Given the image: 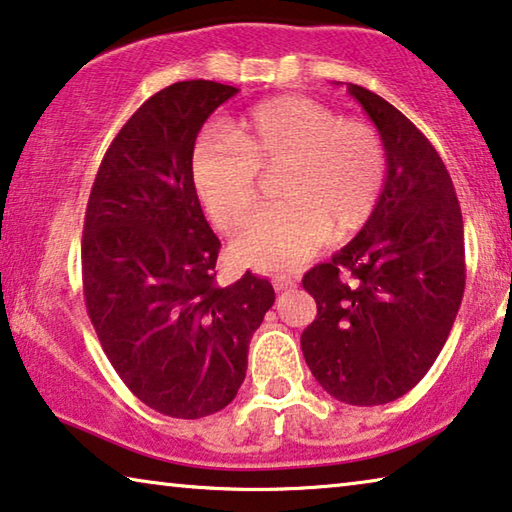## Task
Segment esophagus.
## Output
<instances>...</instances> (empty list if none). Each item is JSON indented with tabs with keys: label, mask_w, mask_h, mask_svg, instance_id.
Instances as JSON below:
<instances>
[{
	"label": "esophagus",
	"mask_w": 512,
	"mask_h": 512,
	"mask_svg": "<svg viewBox=\"0 0 512 512\" xmlns=\"http://www.w3.org/2000/svg\"><path fill=\"white\" fill-rule=\"evenodd\" d=\"M273 287H275V291H287L291 287H296V280L291 278V275L278 273V275H273Z\"/></svg>",
	"instance_id": "34e87169"
}]
</instances>
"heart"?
<instances>
[{
	"label": "heart",
	"instance_id": "b5f03b06",
	"mask_svg": "<svg viewBox=\"0 0 512 512\" xmlns=\"http://www.w3.org/2000/svg\"><path fill=\"white\" fill-rule=\"evenodd\" d=\"M282 170V202L259 212L234 239L239 262L291 271L332 234H358L383 198L387 157L378 129L303 95L266 100L232 134L209 132L193 154V182L212 221L237 230L253 212L262 175Z\"/></svg>",
	"mask_w": 512,
	"mask_h": 512
}]
</instances>
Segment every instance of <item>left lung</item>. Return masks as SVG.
Here are the masks:
<instances>
[{"label": "left lung", "mask_w": 512, "mask_h": 512, "mask_svg": "<svg viewBox=\"0 0 512 512\" xmlns=\"http://www.w3.org/2000/svg\"><path fill=\"white\" fill-rule=\"evenodd\" d=\"M348 93L378 127L387 180L358 237L305 273L316 319L300 348L330 396L383 405L426 376L449 337L465 291V232L433 143L380 95L358 84Z\"/></svg>", "instance_id": "left-lung-1"}]
</instances>
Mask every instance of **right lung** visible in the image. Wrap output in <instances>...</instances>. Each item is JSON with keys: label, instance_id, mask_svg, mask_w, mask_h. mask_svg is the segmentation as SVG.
<instances>
[{"label": "right lung", "instance_id": "right-lung-1", "mask_svg": "<svg viewBox=\"0 0 512 512\" xmlns=\"http://www.w3.org/2000/svg\"><path fill=\"white\" fill-rule=\"evenodd\" d=\"M237 93L207 79L154 93L111 141L86 205L81 282L102 351L136 399L177 419L237 396L275 300L250 271L218 285L221 241L193 184L200 127Z\"/></svg>", "mask_w": 512, "mask_h": 512}]
</instances>
